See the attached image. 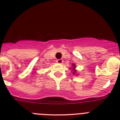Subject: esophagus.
I'll return each mask as SVG.
<instances>
[{
	"mask_svg": "<svg viewBox=\"0 0 120 120\" xmlns=\"http://www.w3.org/2000/svg\"><path fill=\"white\" fill-rule=\"evenodd\" d=\"M56 62H57V63L61 64V63H62L63 62V60H62V59H58V60H56Z\"/></svg>",
	"mask_w": 120,
	"mask_h": 120,
	"instance_id": "esophagus-1",
	"label": "esophagus"
}]
</instances>
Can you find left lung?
<instances>
[{
	"label": "left lung",
	"instance_id": "1",
	"mask_svg": "<svg viewBox=\"0 0 120 120\" xmlns=\"http://www.w3.org/2000/svg\"><path fill=\"white\" fill-rule=\"evenodd\" d=\"M72 66H73V67H74V69L75 68V64H72ZM73 74H74L75 72H73Z\"/></svg>",
	"mask_w": 120,
	"mask_h": 120
}]
</instances>
